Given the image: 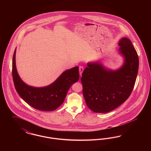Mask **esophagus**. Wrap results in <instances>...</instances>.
I'll list each match as a JSON object with an SVG mask.
<instances>
[{
	"label": "esophagus",
	"instance_id": "34e87169",
	"mask_svg": "<svg viewBox=\"0 0 151 151\" xmlns=\"http://www.w3.org/2000/svg\"><path fill=\"white\" fill-rule=\"evenodd\" d=\"M83 71H84V67L83 66H80L79 67V73H80V76H81V74L83 72Z\"/></svg>",
	"mask_w": 151,
	"mask_h": 151
}]
</instances>
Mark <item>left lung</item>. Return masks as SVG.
Returning <instances> with one entry per match:
<instances>
[{
    "instance_id": "8db88e82",
    "label": "left lung",
    "mask_w": 151,
    "mask_h": 151,
    "mask_svg": "<svg viewBox=\"0 0 151 151\" xmlns=\"http://www.w3.org/2000/svg\"><path fill=\"white\" fill-rule=\"evenodd\" d=\"M123 63L116 70L105 67L100 61L89 62L81 81L86 105L95 113H105L127 100L137 79L139 58L131 41L123 37L118 42Z\"/></svg>"
}]
</instances>
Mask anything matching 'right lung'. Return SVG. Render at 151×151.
<instances>
[{
	"label": "right lung",
	"mask_w": 151,
	"mask_h": 151,
	"mask_svg": "<svg viewBox=\"0 0 151 151\" xmlns=\"http://www.w3.org/2000/svg\"><path fill=\"white\" fill-rule=\"evenodd\" d=\"M15 49L12 60L14 87L22 99L32 107L42 111H53L64 102L68 91L79 79V67L65 70L47 86L35 87L25 83L19 76L16 66Z\"/></svg>",
	"instance_id": "right-lung-1"
}]
</instances>
